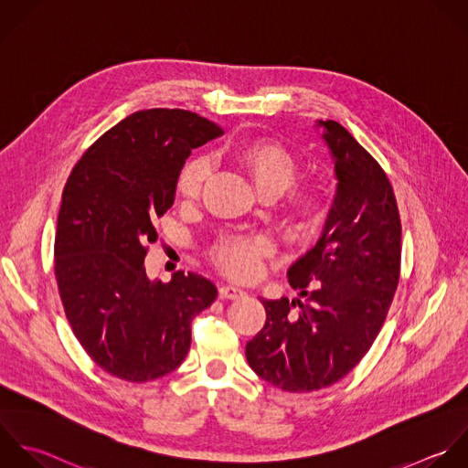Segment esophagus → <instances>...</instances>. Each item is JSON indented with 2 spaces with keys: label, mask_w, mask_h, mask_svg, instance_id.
<instances>
[{
  "label": "esophagus",
  "mask_w": 468,
  "mask_h": 468,
  "mask_svg": "<svg viewBox=\"0 0 468 468\" xmlns=\"http://www.w3.org/2000/svg\"><path fill=\"white\" fill-rule=\"evenodd\" d=\"M218 295H220L222 299H229V301H235V299H240V297H244V295H246V292H244V290H240V288H237V286H229V284H226V286H220V290H218Z\"/></svg>",
  "instance_id": "esophagus-1"
}]
</instances>
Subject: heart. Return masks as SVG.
<instances>
[{
	"label": "heart",
	"instance_id": "b5f03b06",
	"mask_svg": "<svg viewBox=\"0 0 468 468\" xmlns=\"http://www.w3.org/2000/svg\"><path fill=\"white\" fill-rule=\"evenodd\" d=\"M235 162L246 171L253 187L262 197H279L288 191L299 175L297 158L281 144L271 140H253L233 151ZM209 176V160L195 156L187 160L176 180L178 193L186 198L202 195ZM284 213L288 224L295 231H310L317 228L328 213V198L323 187L308 186L295 189L286 197ZM270 251L268 242L257 237L231 235L215 248V262L218 268L239 281L257 275L262 257Z\"/></svg>",
	"mask_w": 468,
	"mask_h": 468
}]
</instances>
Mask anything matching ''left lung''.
I'll return each mask as SVG.
<instances>
[{
  "mask_svg": "<svg viewBox=\"0 0 468 468\" xmlns=\"http://www.w3.org/2000/svg\"><path fill=\"white\" fill-rule=\"evenodd\" d=\"M337 195L324 231L290 270L304 303L262 299L264 328L246 345L251 370L284 392L341 381L374 345L401 273V218L378 160L337 122L319 120Z\"/></svg>",
  "mask_w": 468,
  "mask_h": 468,
  "instance_id": "obj_1",
  "label": "left lung"
}]
</instances>
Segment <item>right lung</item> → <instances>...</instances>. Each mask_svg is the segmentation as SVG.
Masks as SVG:
<instances>
[{"instance_id":"1","label":"right lung","mask_w":468,"mask_h":468,"mask_svg":"<svg viewBox=\"0 0 468 468\" xmlns=\"http://www.w3.org/2000/svg\"><path fill=\"white\" fill-rule=\"evenodd\" d=\"M222 133L191 111H138L103 133L67 178L54 239L59 299L81 348L118 379L145 383L178 368L193 319L217 299L197 273L149 281L144 259L186 158Z\"/></svg>"}]
</instances>
